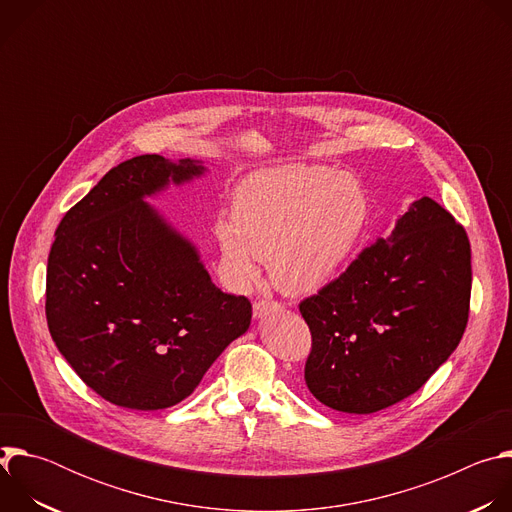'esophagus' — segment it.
Here are the masks:
<instances>
[{"label": "esophagus", "mask_w": 512, "mask_h": 512, "mask_svg": "<svg viewBox=\"0 0 512 512\" xmlns=\"http://www.w3.org/2000/svg\"><path fill=\"white\" fill-rule=\"evenodd\" d=\"M283 312V306L279 302H273V300H259L253 304V316L255 318H263L267 314H279Z\"/></svg>", "instance_id": "obj_1"}]
</instances>
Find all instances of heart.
<instances>
[{"instance_id":"heart-1","label":"heart","mask_w":512,"mask_h":512,"mask_svg":"<svg viewBox=\"0 0 512 512\" xmlns=\"http://www.w3.org/2000/svg\"><path fill=\"white\" fill-rule=\"evenodd\" d=\"M369 218L358 182L328 168L281 166L251 174L233 196V216L214 223L225 275L237 287L269 261L289 294L328 285L356 249Z\"/></svg>"}]
</instances>
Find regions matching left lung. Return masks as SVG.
Here are the masks:
<instances>
[{"mask_svg":"<svg viewBox=\"0 0 512 512\" xmlns=\"http://www.w3.org/2000/svg\"><path fill=\"white\" fill-rule=\"evenodd\" d=\"M470 289L464 227L435 200H415L387 239L300 304L312 332L310 393L356 415L413 395L460 344Z\"/></svg>","mask_w":512,"mask_h":512,"instance_id":"1","label":"left lung"}]
</instances>
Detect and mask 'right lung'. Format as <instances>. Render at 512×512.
<instances>
[{
  "label": "right lung",
  "instance_id": "add662e5",
  "mask_svg": "<svg viewBox=\"0 0 512 512\" xmlns=\"http://www.w3.org/2000/svg\"><path fill=\"white\" fill-rule=\"evenodd\" d=\"M204 172L190 158H131L56 229L48 330L87 387L113 405L156 411L180 403L251 324V302L218 289L196 247L145 202Z\"/></svg>",
  "mask_w": 512,
  "mask_h": 512
}]
</instances>
